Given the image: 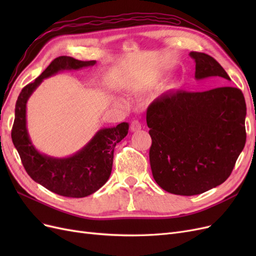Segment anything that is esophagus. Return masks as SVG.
Listing matches in <instances>:
<instances>
[{"label":"esophagus","mask_w":256,"mask_h":256,"mask_svg":"<svg viewBox=\"0 0 256 256\" xmlns=\"http://www.w3.org/2000/svg\"><path fill=\"white\" fill-rule=\"evenodd\" d=\"M130 128H131V131H134H134L141 130L142 126H141V124H140V122H138V120H134L132 122H131Z\"/></svg>","instance_id":"1"}]
</instances>
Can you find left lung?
Masks as SVG:
<instances>
[{
    "label": "left lung",
    "instance_id": "obj_1",
    "mask_svg": "<svg viewBox=\"0 0 256 256\" xmlns=\"http://www.w3.org/2000/svg\"><path fill=\"white\" fill-rule=\"evenodd\" d=\"M189 56L196 62V80L216 76L230 81L210 56ZM246 115L242 92L226 85L154 100L146 113L154 180L164 190L187 196L226 182L246 144Z\"/></svg>",
    "mask_w": 256,
    "mask_h": 256
}]
</instances>
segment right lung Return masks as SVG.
<instances>
[{"mask_svg": "<svg viewBox=\"0 0 256 256\" xmlns=\"http://www.w3.org/2000/svg\"><path fill=\"white\" fill-rule=\"evenodd\" d=\"M95 64L96 60L58 56L34 82L22 88L16 102L12 138L22 164L34 182L58 196L84 198L102 187L111 175L114 147L127 136L129 124L120 122L116 127L100 129L76 154L56 158L38 152L30 141L26 128V102L44 79L60 72L78 70Z\"/></svg>", "mask_w": 256, "mask_h": 256, "instance_id": "right-lung-1", "label": "right lung"}]
</instances>
